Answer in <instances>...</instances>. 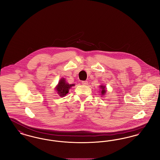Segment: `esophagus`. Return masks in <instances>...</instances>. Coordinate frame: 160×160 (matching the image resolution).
I'll use <instances>...</instances> for the list:
<instances>
[{
    "label": "esophagus",
    "mask_w": 160,
    "mask_h": 160,
    "mask_svg": "<svg viewBox=\"0 0 160 160\" xmlns=\"http://www.w3.org/2000/svg\"><path fill=\"white\" fill-rule=\"evenodd\" d=\"M82 83L83 85H88V81H83L82 82Z\"/></svg>",
    "instance_id": "esophagus-1"
}]
</instances>
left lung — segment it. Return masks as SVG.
I'll return each mask as SVG.
<instances>
[{
    "instance_id": "1",
    "label": "left lung",
    "mask_w": 160,
    "mask_h": 160,
    "mask_svg": "<svg viewBox=\"0 0 160 160\" xmlns=\"http://www.w3.org/2000/svg\"><path fill=\"white\" fill-rule=\"evenodd\" d=\"M99 87H100V89H101V95H105V93H106L107 92L106 87L105 86H104V85H101Z\"/></svg>"
}]
</instances>
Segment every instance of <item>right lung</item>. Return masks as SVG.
Wrapping results in <instances>:
<instances>
[{
    "label": "right lung",
    "instance_id": "add662e5",
    "mask_svg": "<svg viewBox=\"0 0 160 160\" xmlns=\"http://www.w3.org/2000/svg\"><path fill=\"white\" fill-rule=\"evenodd\" d=\"M74 86V84H69L66 82L64 78H61L59 82V83L56 87V90L60 97H64L68 93L69 89Z\"/></svg>",
    "mask_w": 160,
    "mask_h": 160
}]
</instances>
